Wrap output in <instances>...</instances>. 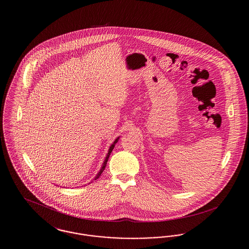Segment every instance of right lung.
<instances>
[{"label":"right lung","instance_id":"right-lung-1","mask_svg":"<svg viewBox=\"0 0 249 249\" xmlns=\"http://www.w3.org/2000/svg\"><path fill=\"white\" fill-rule=\"evenodd\" d=\"M118 140H119V138L115 140V142H113V144H111V146H110V148H109V151H108V153H107V158H106V160H105V162H104V164H103V167H102V169L100 170V172H99V173H98V175L96 176V178H95V180H96L97 178H100V176H101V175L103 174V172H104V170H105V168H106V166H107V161H108V159H109V156H110V154H111L112 150L114 149V147H115V144H116V142H118Z\"/></svg>","mask_w":249,"mask_h":249}]
</instances>
